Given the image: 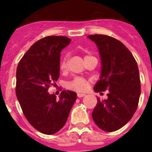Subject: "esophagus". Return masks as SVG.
Wrapping results in <instances>:
<instances>
[{
  "label": "esophagus",
  "instance_id": "esophagus-1",
  "mask_svg": "<svg viewBox=\"0 0 152 152\" xmlns=\"http://www.w3.org/2000/svg\"><path fill=\"white\" fill-rule=\"evenodd\" d=\"M77 96H78L79 98H82L83 97V96H85V94H84V93H78V94H77Z\"/></svg>",
  "mask_w": 152,
  "mask_h": 152
}]
</instances>
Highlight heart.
Listing matches in <instances>:
<instances>
[{
  "label": "heart",
  "mask_w": 152,
  "mask_h": 152,
  "mask_svg": "<svg viewBox=\"0 0 152 152\" xmlns=\"http://www.w3.org/2000/svg\"><path fill=\"white\" fill-rule=\"evenodd\" d=\"M87 57V56H86ZM67 68V57L64 56L61 58L60 61V69L65 70ZM88 87V82L83 77H76L73 80L67 83V88L71 90L76 91H84L87 90Z\"/></svg>",
  "instance_id": "b5f03b06"
}]
</instances>
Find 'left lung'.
<instances>
[{"label":"left lung","instance_id":"8db88e82","mask_svg":"<svg viewBox=\"0 0 152 152\" xmlns=\"http://www.w3.org/2000/svg\"><path fill=\"white\" fill-rule=\"evenodd\" d=\"M88 38L96 44L101 60L99 80L94 91L109 90L106 99L97 98L92 118L101 129L113 132L126 125L137 110L141 92L139 69L131 52L120 41L102 34Z\"/></svg>","mask_w":152,"mask_h":152}]
</instances>
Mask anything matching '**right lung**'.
Here are the masks:
<instances>
[{"mask_svg":"<svg viewBox=\"0 0 152 152\" xmlns=\"http://www.w3.org/2000/svg\"><path fill=\"white\" fill-rule=\"evenodd\" d=\"M71 42L65 36H48L37 41L20 60L16 70L15 94L25 118L42 133L61 130L76 100V93L63 91L59 99L48 88L60 76L61 52Z\"/></svg>","mask_w":152,"mask_h":152,"instance_id":"1","label":"right lung"}]
</instances>
